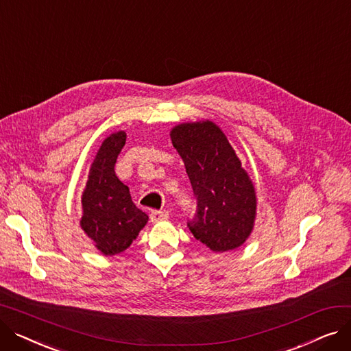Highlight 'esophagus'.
<instances>
[{
  "instance_id": "obj_1",
  "label": "esophagus",
  "mask_w": 351,
  "mask_h": 351,
  "mask_svg": "<svg viewBox=\"0 0 351 351\" xmlns=\"http://www.w3.org/2000/svg\"><path fill=\"white\" fill-rule=\"evenodd\" d=\"M149 216H151V220H152V222H159V220L168 219L169 213L166 212V210H152Z\"/></svg>"
}]
</instances>
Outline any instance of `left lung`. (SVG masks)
<instances>
[{"label":"left lung","mask_w":351,"mask_h":351,"mask_svg":"<svg viewBox=\"0 0 351 351\" xmlns=\"http://www.w3.org/2000/svg\"><path fill=\"white\" fill-rule=\"evenodd\" d=\"M171 138L196 200L189 230L213 252L239 247L253 229L256 193L228 138L209 121L182 123Z\"/></svg>","instance_id":"obj_1"}]
</instances>
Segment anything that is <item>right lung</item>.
<instances>
[{
  "label": "right lung",
  "mask_w": 351,
  "mask_h": 351,
  "mask_svg": "<svg viewBox=\"0 0 351 351\" xmlns=\"http://www.w3.org/2000/svg\"><path fill=\"white\" fill-rule=\"evenodd\" d=\"M125 141V132L104 141L82 195L81 228L106 256L131 246L147 222V215L135 206L128 186L115 175V163Z\"/></svg>",
  "instance_id": "add662e5"
}]
</instances>
